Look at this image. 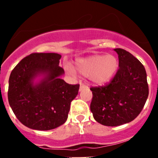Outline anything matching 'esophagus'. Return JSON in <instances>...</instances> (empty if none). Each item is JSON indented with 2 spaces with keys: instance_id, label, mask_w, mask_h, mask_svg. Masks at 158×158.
Instances as JSON below:
<instances>
[{
  "instance_id": "esophagus-1",
  "label": "esophagus",
  "mask_w": 158,
  "mask_h": 158,
  "mask_svg": "<svg viewBox=\"0 0 158 158\" xmlns=\"http://www.w3.org/2000/svg\"><path fill=\"white\" fill-rule=\"evenodd\" d=\"M89 87L87 86L86 85H85V84H83V83H81L80 84V88H79V91H82V90H83V89H88Z\"/></svg>"
}]
</instances>
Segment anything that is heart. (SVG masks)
Listing matches in <instances>:
<instances>
[{"instance_id": "1", "label": "heart", "mask_w": 158, "mask_h": 158, "mask_svg": "<svg viewBox=\"0 0 158 158\" xmlns=\"http://www.w3.org/2000/svg\"><path fill=\"white\" fill-rule=\"evenodd\" d=\"M76 68L81 75L89 76L93 83L104 85L112 79L118 69V60L112 55H95L76 61ZM65 69L70 75L76 71L69 64L65 65Z\"/></svg>"}]
</instances>
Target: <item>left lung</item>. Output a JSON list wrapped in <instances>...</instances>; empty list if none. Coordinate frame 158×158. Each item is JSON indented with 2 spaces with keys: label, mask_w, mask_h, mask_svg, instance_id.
<instances>
[{
  "label": "left lung",
  "mask_w": 158,
  "mask_h": 158,
  "mask_svg": "<svg viewBox=\"0 0 158 158\" xmlns=\"http://www.w3.org/2000/svg\"><path fill=\"white\" fill-rule=\"evenodd\" d=\"M119 69L105 86L92 87L90 109L95 120L106 126H118L133 121L148 97L147 73L141 62L123 49H114Z\"/></svg>",
  "instance_id": "left-lung-1"
}]
</instances>
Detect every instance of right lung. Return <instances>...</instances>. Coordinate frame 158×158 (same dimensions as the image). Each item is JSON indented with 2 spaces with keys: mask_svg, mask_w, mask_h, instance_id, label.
<instances>
[{
  "mask_svg": "<svg viewBox=\"0 0 158 158\" xmlns=\"http://www.w3.org/2000/svg\"><path fill=\"white\" fill-rule=\"evenodd\" d=\"M61 55L32 53L14 67L9 78L8 102L17 118L25 126L47 131L67 120L71 102L79 85L66 83L59 66ZM40 77L38 82L35 81Z\"/></svg>",
  "mask_w": 158,
  "mask_h": 158,
  "instance_id": "1",
  "label": "right lung"
}]
</instances>
